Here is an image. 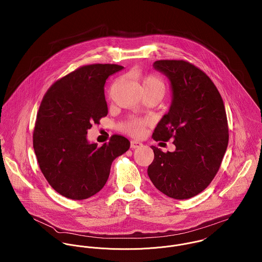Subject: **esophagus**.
Instances as JSON below:
<instances>
[{
    "instance_id": "obj_1",
    "label": "esophagus",
    "mask_w": 262,
    "mask_h": 262,
    "mask_svg": "<svg viewBox=\"0 0 262 262\" xmlns=\"http://www.w3.org/2000/svg\"><path fill=\"white\" fill-rule=\"evenodd\" d=\"M142 146V143L139 142V141H136V140H132L131 141V148L132 149H135V148H139Z\"/></svg>"
}]
</instances>
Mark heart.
<instances>
[{"mask_svg":"<svg viewBox=\"0 0 262 262\" xmlns=\"http://www.w3.org/2000/svg\"><path fill=\"white\" fill-rule=\"evenodd\" d=\"M142 90H155L160 93L164 91V83L159 76L155 75H149L142 78L141 80ZM148 122L143 119H132L125 123L122 128L129 134L134 136H139L144 132V129Z\"/></svg>","mask_w":262,"mask_h":262,"instance_id":"1","label":"heart"}]
</instances>
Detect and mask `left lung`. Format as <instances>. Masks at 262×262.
Instances as JSON below:
<instances>
[{"label": "left lung", "instance_id": "left-lung-1", "mask_svg": "<svg viewBox=\"0 0 262 262\" xmlns=\"http://www.w3.org/2000/svg\"><path fill=\"white\" fill-rule=\"evenodd\" d=\"M153 68L168 77L172 101L152 138L173 139L176 150L151 146L147 173L161 192L186 200L208 187L220 168L229 141L224 103L212 79L188 61L157 60Z\"/></svg>", "mask_w": 262, "mask_h": 262}]
</instances>
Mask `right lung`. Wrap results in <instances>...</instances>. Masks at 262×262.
<instances>
[{
	"mask_svg": "<svg viewBox=\"0 0 262 262\" xmlns=\"http://www.w3.org/2000/svg\"><path fill=\"white\" fill-rule=\"evenodd\" d=\"M118 64H90L56 80L44 95L33 132L39 167L61 195L84 200L106 185L115 158L130 147L127 138L113 135L98 147L88 130L107 116L106 79L121 71Z\"/></svg>",
	"mask_w": 262,
	"mask_h": 262,
	"instance_id": "1",
	"label": "right lung"
}]
</instances>
